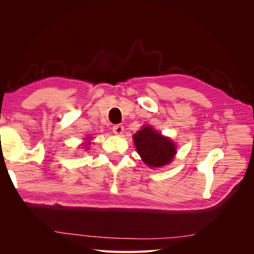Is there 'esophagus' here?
<instances>
[{
  "mask_svg": "<svg viewBox=\"0 0 254 254\" xmlns=\"http://www.w3.org/2000/svg\"><path fill=\"white\" fill-rule=\"evenodd\" d=\"M112 130H113V132L115 134L121 135V134H123V132H124V126H123V125H114L112 127Z\"/></svg>",
  "mask_w": 254,
  "mask_h": 254,
  "instance_id": "1",
  "label": "esophagus"
}]
</instances>
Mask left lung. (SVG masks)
<instances>
[{"label":"left lung","instance_id":"obj_1","mask_svg":"<svg viewBox=\"0 0 254 254\" xmlns=\"http://www.w3.org/2000/svg\"><path fill=\"white\" fill-rule=\"evenodd\" d=\"M133 140L145 164L161 167L172 162L176 153L175 144L151 127H143L133 135Z\"/></svg>","mask_w":254,"mask_h":254}]
</instances>
